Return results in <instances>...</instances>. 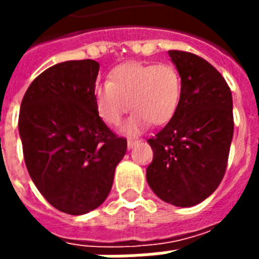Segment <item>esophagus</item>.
Returning <instances> with one entry per match:
<instances>
[{"label": "esophagus", "mask_w": 259, "mask_h": 259, "mask_svg": "<svg viewBox=\"0 0 259 259\" xmlns=\"http://www.w3.org/2000/svg\"><path fill=\"white\" fill-rule=\"evenodd\" d=\"M138 142H140V140H138V138H129V140H127V146H129L130 149H132L133 146L137 145Z\"/></svg>", "instance_id": "34e87169"}]
</instances>
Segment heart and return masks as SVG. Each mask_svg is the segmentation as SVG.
Returning <instances> with one entry per match:
<instances>
[{"label":"heart","instance_id":"1","mask_svg":"<svg viewBox=\"0 0 259 259\" xmlns=\"http://www.w3.org/2000/svg\"><path fill=\"white\" fill-rule=\"evenodd\" d=\"M181 91L180 72L170 63H126L110 72L109 82L95 87L94 101L99 117L110 126L119 125L132 107L134 113L123 132L136 134L149 121L154 125L169 121L179 107Z\"/></svg>","mask_w":259,"mask_h":259}]
</instances>
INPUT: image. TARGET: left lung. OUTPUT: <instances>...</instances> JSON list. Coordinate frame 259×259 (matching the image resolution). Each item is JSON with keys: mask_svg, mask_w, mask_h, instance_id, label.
<instances>
[{"mask_svg": "<svg viewBox=\"0 0 259 259\" xmlns=\"http://www.w3.org/2000/svg\"><path fill=\"white\" fill-rule=\"evenodd\" d=\"M183 91L176 113L148 142L153 161L146 180L161 200L192 207L219 187L234 134L233 97L222 74L191 52H168Z\"/></svg>", "mask_w": 259, "mask_h": 259, "instance_id": "1", "label": "left lung"}]
</instances>
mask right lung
I'll return each mask as SVG.
<instances>
[{
    "mask_svg": "<svg viewBox=\"0 0 259 259\" xmlns=\"http://www.w3.org/2000/svg\"><path fill=\"white\" fill-rule=\"evenodd\" d=\"M99 64L70 60L47 68L26 90L18 130L26 169L42 196L70 215L106 200L127 149L102 121L94 90Z\"/></svg>",
    "mask_w": 259,
    "mask_h": 259,
    "instance_id": "obj_1",
    "label": "right lung"
}]
</instances>
